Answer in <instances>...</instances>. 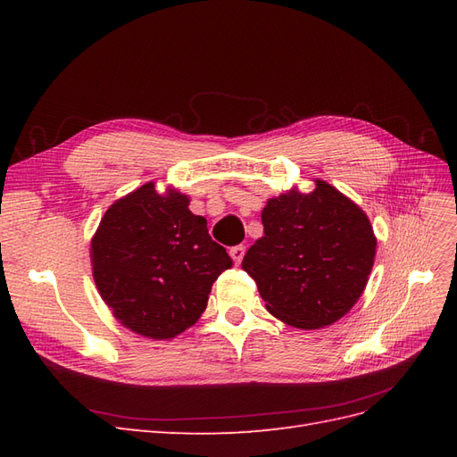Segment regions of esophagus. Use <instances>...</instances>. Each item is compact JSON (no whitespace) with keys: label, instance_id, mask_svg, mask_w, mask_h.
Instances as JSON below:
<instances>
[{"label":"esophagus","instance_id":"esophagus-1","mask_svg":"<svg viewBox=\"0 0 457 457\" xmlns=\"http://www.w3.org/2000/svg\"><path fill=\"white\" fill-rule=\"evenodd\" d=\"M244 253H245V245H234L232 250H230V257L234 259V262H237V265H240L242 262V259H244Z\"/></svg>","mask_w":457,"mask_h":457}]
</instances>
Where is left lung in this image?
I'll return each instance as SVG.
<instances>
[{
  "instance_id": "obj_1",
  "label": "left lung",
  "mask_w": 457,
  "mask_h": 457,
  "mask_svg": "<svg viewBox=\"0 0 457 457\" xmlns=\"http://www.w3.org/2000/svg\"><path fill=\"white\" fill-rule=\"evenodd\" d=\"M265 237L244 255L267 311L316 329L347 314L368 284L378 240L353 200L318 179L309 195L292 188L261 213Z\"/></svg>"
}]
</instances>
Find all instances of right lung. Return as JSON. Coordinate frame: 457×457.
<instances>
[{
  "label": "right lung",
  "mask_w": 457,
  "mask_h": 457,
  "mask_svg": "<svg viewBox=\"0 0 457 457\" xmlns=\"http://www.w3.org/2000/svg\"><path fill=\"white\" fill-rule=\"evenodd\" d=\"M188 196L146 183L108 207L91 240L93 278L131 331L171 339L195 324L217 276L232 267Z\"/></svg>",
  "instance_id": "add662e5"
}]
</instances>
